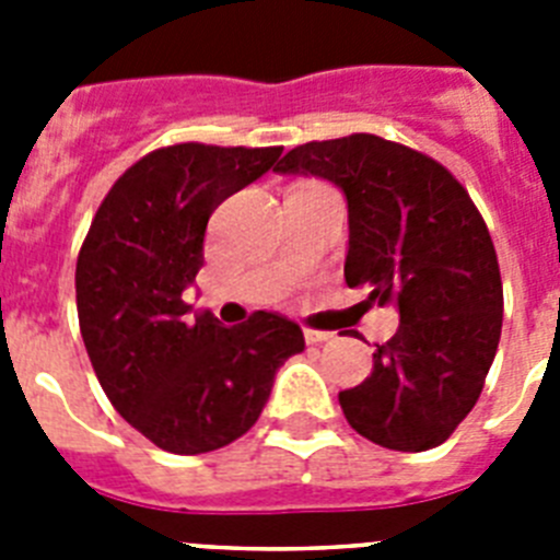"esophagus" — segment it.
Wrapping results in <instances>:
<instances>
[{
  "label": "esophagus",
  "mask_w": 560,
  "mask_h": 560,
  "mask_svg": "<svg viewBox=\"0 0 560 560\" xmlns=\"http://www.w3.org/2000/svg\"><path fill=\"white\" fill-rule=\"evenodd\" d=\"M303 336H305V341H308V345H319V341H328L330 336V330H314V328H305L303 330Z\"/></svg>",
  "instance_id": "esophagus-1"
}]
</instances>
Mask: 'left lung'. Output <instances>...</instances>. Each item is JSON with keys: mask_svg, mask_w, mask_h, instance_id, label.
<instances>
[{"mask_svg": "<svg viewBox=\"0 0 560 560\" xmlns=\"http://www.w3.org/2000/svg\"><path fill=\"white\" fill-rule=\"evenodd\" d=\"M277 173L319 176L348 199L345 280L400 325L375 345L373 373L339 393L361 438L427 452L452 438L485 387L502 336V275L491 232L448 167L375 133L305 142Z\"/></svg>", "mask_w": 560, "mask_h": 560, "instance_id": "left-lung-1", "label": "left lung"}]
</instances>
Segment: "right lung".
Masks as SVG:
<instances>
[{
	"instance_id": "1",
	"label": "right lung",
	"mask_w": 560,
	"mask_h": 560,
	"mask_svg": "<svg viewBox=\"0 0 560 560\" xmlns=\"http://www.w3.org/2000/svg\"><path fill=\"white\" fill-rule=\"evenodd\" d=\"M283 148L179 142L114 182L78 255V323L103 393L153 446L205 454L249 432L277 368L303 353L300 325L255 311L224 328L187 323L182 300L205 266L215 207L277 162Z\"/></svg>"
}]
</instances>
